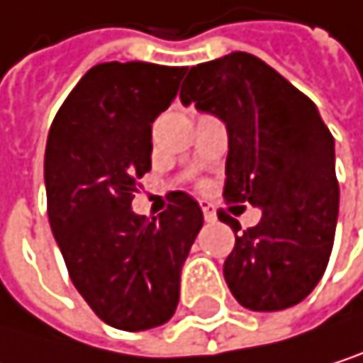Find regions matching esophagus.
<instances>
[{
	"instance_id": "1",
	"label": "esophagus",
	"mask_w": 363,
	"mask_h": 363,
	"mask_svg": "<svg viewBox=\"0 0 363 363\" xmlns=\"http://www.w3.org/2000/svg\"><path fill=\"white\" fill-rule=\"evenodd\" d=\"M201 210H203V218H206L208 223H214V220H216V212H214V208H212L208 201H201Z\"/></svg>"
}]
</instances>
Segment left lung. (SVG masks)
Wrapping results in <instances>:
<instances>
[{"mask_svg":"<svg viewBox=\"0 0 363 363\" xmlns=\"http://www.w3.org/2000/svg\"><path fill=\"white\" fill-rule=\"evenodd\" d=\"M179 99L225 123V201L262 210L225 259L231 294L251 312L301 303L327 268L340 206L333 136L316 104L245 51L192 67ZM218 218L238 233V220Z\"/></svg>","mask_w":363,"mask_h":363,"instance_id":"8db88e82","label":"left lung"}]
</instances>
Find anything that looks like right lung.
Segmentation results:
<instances>
[{"label": "right lung", "mask_w": 363, "mask_h": 363, "mask_svg": "<svg viewBox=\"0 0 363 363\" xmlns=\"http://www.w3.org/2000/svg\"><path fill=\"white\" fill-rule=\"evenodd\" d=\"M188 67L104 62L58 110L45 149L49 225L77 292L106 325L147 331L173 318L182 268L203 212L173 192L157 216L132 210L151 171V125L177 97Z\"/></svg>", "instance_id": "obj_1"}]
</instances>
